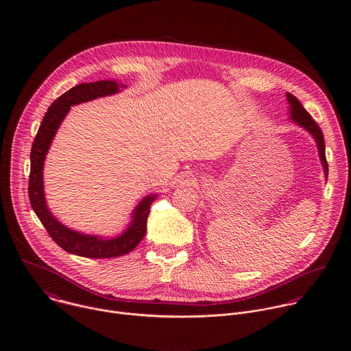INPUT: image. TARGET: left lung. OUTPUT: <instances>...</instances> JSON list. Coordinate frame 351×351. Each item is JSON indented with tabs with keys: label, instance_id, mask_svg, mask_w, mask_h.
<instances>
[{
	"label": "left lung",
	"instance_id": "8db88e82",
	"mask_svg": "<svg viewBox=\"0 0 351 351\" xmlns=\"http://www.w3.org/2000/svg\"><path fill=\"white\" fill-rule=\"evenodd\" d=\"M287 98H288L290 119L297 125L306 130L310 135L314 138V141L317 143V148H318V155H319V159H321V165L324 167L325 178H328L329 167H328L326 154H325V139H324V134H322L321 128L318 127V124L313 121L309 112L302 107L301 102L294 95H291L290 93H287Z\"/></svg>",
	"mask_w": 351,
	"mask_h": 351
}]
</instances>
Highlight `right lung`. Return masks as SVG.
<instances>
[{"label": "right lung", "instance_id": "add662e5", "mask_svg": "<svg viewBox=\"0 0 351 351\" xmlns=\"http://www.w3.org/2000/svg\"><path fill=\"white\" fill-rule=\"evenodd\" d=\"M125 87V84H119L115 81H97L74 86L49 107L32 145L29 200L33 210L36 212L43 227L46 228L50 237L67 253L88 258L118 257L131 252L145 237L149 206L156 199L158 193L145 196L132 210L131 221L127 226V229H124L117 237L107 239L102 236L84 234L82 232L64 227L50 212L43 191L45 159L57 134V130L70 111V107L117 94Z\"/></svg>", "mask_w": 351, "mask_h": 351}]
</instances>
